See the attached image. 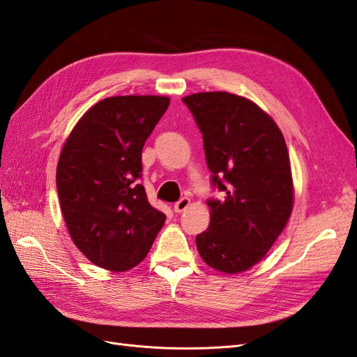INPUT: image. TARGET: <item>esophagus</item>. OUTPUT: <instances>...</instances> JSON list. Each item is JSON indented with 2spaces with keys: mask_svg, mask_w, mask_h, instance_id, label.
Listing matches in <instances>:
<instances>
[{
  "mask_svg": "<svg viewBox=\"0 0 357 357\" xmlns=\"http://www.w3.org/2000/svg\"><path fill=\"white\" fill-rule=\"evenodd\" d=\"M190 205V199L188 197H183L180 198L176 204H174V211L176 213H183Z\"/></svg>",
  "mask_w": 357,
  "mask_h": 357,
  "instance_id": "esophagus-1",
  "label": "esophagus"
}]
</instances>
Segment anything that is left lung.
Masks as SVG:
<instances>
[{"mask_svg": "<svg viewBox=\"0 0 357 357\" xmlns=\"http://www.w3.org/2000/svg\"><path fill=\"white\" fill-rule=\"evenodd\" d=\"M202 134L211 185L222 199L207 201L208 229L197 235L204 262L236 274L262 261L294 207L284 137L262 109L229 92L183 98Z\"/></svg>", "mask_w": 357, "mask_h": 357, "instance_id": "8db88e82", "label": "left lung"}]
</instances>
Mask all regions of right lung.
Here are the masks:
<instances>
[{
	"label": "right lung",
	"mask_w": 357,
	"mask_h": 357,
	"mask_svg": "<svg viewBox=\"0 0 357 357\" xmlns=\"http://www.w3.org/2000/svg\"><path fill=\"white\" fill-rule=\"evenodd\" d=\"M169 105L167 96L125 95L96 102L62 147L56 188L63 220L96 266L126 271L147 256L165 214L139 183L142 152Z\"/></svg>",
	"instance_id": "1"
}]
</instances>
